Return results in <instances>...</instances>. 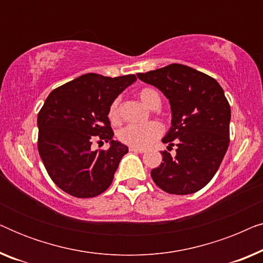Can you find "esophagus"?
<instances>
[{"instance_id":"obj_1","label":"esophagus","mask_w":263,"mask_h":263,"mask_svg":"<svg viewBox=\"0 0 263 263\" xmlns=\"http://www.w3.org/2000/svg\"><path fill=\"white\" fill-rule=\"evenodd\" d=\"M129 149L132 151V152H136V153H145L146 151L143 148H138V147H129Z\"/></svg>"}]
</instances>
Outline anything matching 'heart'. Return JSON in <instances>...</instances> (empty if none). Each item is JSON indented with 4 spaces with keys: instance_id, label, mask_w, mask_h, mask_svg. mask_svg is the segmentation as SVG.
Segmentation results:
<instances>
[{
    "instance_id": "1",
    "label": "heart",
    "mask_w": 263,
    "mask_h": 263,
    "mask_svg": "<svg viewBox=\"0 0 263 263\" xmlns=\"http://www.w3.org/2000/svg\"><path fill=\"white\" fill-rule=\"evenodd\" d=\"M139 98L143 105L149 107V109L160 105V97L153 88L141 89L139 93ZM107 116L112 123H117L120 120V100L116 99L111 103ZM161 133H163V128L158 122H149V123L141 125H127L118 133V138L125 145L138 147V148H145V147L149 146L154 140L159 138Z\"/></svg>"
}]
</instances>
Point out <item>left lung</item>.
<instances>
[{
	"label": "left lung",
	"mask_w": 263,
	"mask_h": 263,
	"mask_svg": "<svg viewBox=\"0 0 263 263\" xmlns=\"http://www.w3.org/2000/svg\"><path fill=\"white\" fill-rule=\"evenodd\" d=\"M157 87L171 109V127L163 138L176 156L161 152L163 163L151 171L156 184L168 194L186 195L202 189L220 166L230 142L231 109L215 79L183 64L139 73Z\"/></svg>",
	"instance_id": "obj_1"
}]
</instances>
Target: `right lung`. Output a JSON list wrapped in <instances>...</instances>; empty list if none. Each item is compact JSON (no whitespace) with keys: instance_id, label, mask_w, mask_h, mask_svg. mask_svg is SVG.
<instances>
[{"instance_id":"1","label":"right lung","mask_w":263,"mask_h":263,"mask_svg":"<svg viewBox=\"0 0 263 263\" xmlns=\"http://www.w3.org/2000/svg\"><path fill=\"white\" fill-rule=\"evenodd\" d=\"M136 81L88 73L53 89L39 111L38 152L55 184L75 197H93L109 188L128 147L112 140L111 103ZM95 136L110 143L92 151Z\"/></svg>"}]
</instances>
